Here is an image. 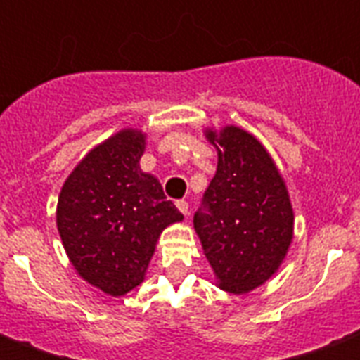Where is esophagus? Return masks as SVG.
<instances>
[{
  "instance_id": "esophagus-1",
  "label": "esophagus",
  "mask_w": 360,
  "mask_h": 360,
  "mask_svg": "<svg viewBox=\"0 0 360 360\" xmlns=\"http://www.w3.org/2000/svg\"><path fill=\"white\" fill-rule=\"evenodd\" d=\"M175 205H177V209H179L181 212H183V214H185V217H187V214H189V202H187V200H177V202H175Z\"/></svg>"
}]
</instances>
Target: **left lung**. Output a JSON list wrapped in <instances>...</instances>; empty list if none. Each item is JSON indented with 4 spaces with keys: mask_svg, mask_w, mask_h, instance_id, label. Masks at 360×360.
<instances>
[{
    "mask_svg": "<svg viewBox=\"0 0 360 360\" xmlns=\"http://www.w3.org/2000/svg\"><path fill=\"white\" fill-rule=\"evenodd\" d=\"M219 151L217 173L195 212V231L229 293H248L278 272L293 238L288 187L262 143L238 126L207 129Z\"/></svg>",
    "mask_w": 360,
    "mask_h": 360,
    "instance_id": "8db88e82",
    "label": "left lung"
}]
</instances>
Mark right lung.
<instances>
[{"mask_svg":"<svg viewBox=\"0 0 360 360\" xmlns=\"http://www.w3.org/2000/svg\"><path fill=\"white\" fill-rule=\"evenodd\" d=\"M146 134L122 129L90 149L68 175L57 205V229L82 280L110 295L143 282L158 238L183 221L161 183L139 160Z\"/></svg>","mask_w":360,"mask_h":360,"instance_id":"obj_1","label":"right lung"}]
</instances>
